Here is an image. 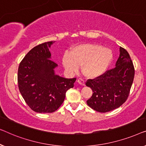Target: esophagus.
<instances>
[{
    "label": "esophagus",
    "mask_w": 146,
    "mask_h": 146,
    "mask_svg": "<svg viewBox=\"0 0 146 146\" xmlns=\"http://www.w3.org/2000/svg\"><path fill=\"white\" fill-rule=\"evenodd\" d=\"M77 82L78 83L80 84V85L82 86H85V80L81 79V78H79V79H77Z\"/></svg>",
    "instance_id": "obj_1"
}]
</instances>
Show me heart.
Masks as SVG:
<instances>
[{
    "label": "heart",
    "instance_id": "heart-1",
    "mask_svg": "<svg viewBox=\"0 0 146 146\" xmlns=\"http://www.w3.org/2000/svg\"><path fill=\"white\" fill-rule=\"evenodd\" d=\"M113 53L109 48L95 44H83L71 49L63 56L62 64L67 73H76L79 66L88 78L94 79L102 75L109 66Z\"/></svg>",
    "mask_w": 146,
    "mask_h": 146
}]
</instances>
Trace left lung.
<instances>
[{
	"mask_svg": "<svg viewBox=\"0 0 146 146\" xmlns=\"http://www.w3.org/2000/svg\"><path fill=\"white\" fill-rule=\"evenodd\" d=\"M134 73L130 55L120 47L116 67L86 82V85L93 91V95L87 101L88 105L99 112H107L120 107L128 97Z\"/></svg>",
	"mask_w": 146,
	"mask_h": 146,
	"instance_id": "obj_1",
	"label": "left lung"
}]
</instances>
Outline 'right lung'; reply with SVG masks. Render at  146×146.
<instances>
[{
  "instance_id": "obj_1",
  "label": "right lung",
  "mask_w": 146,
  "mask_h": 146,
  "mask_svg": "<svg viewBox=\"0 0 146 146\" xmlns=\"http://www.w3.org/2000/svg\"><path fill=\"white\" fill-rule=\"evenodd\" d=\"M54 42L34 47L18 67L19 91L29 107L39 113H51L58 109L76 81V78L66 79L55 73L57 64L51 59L49 50Z\"/></svg>"
}]
</instances>
